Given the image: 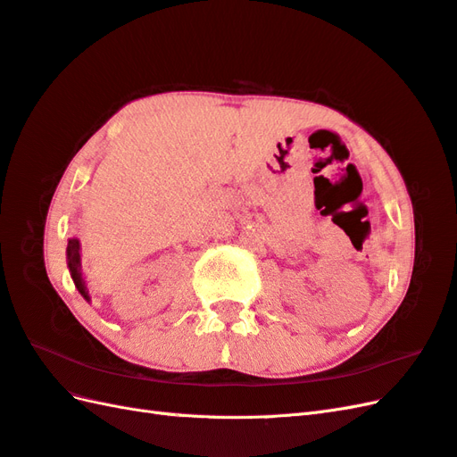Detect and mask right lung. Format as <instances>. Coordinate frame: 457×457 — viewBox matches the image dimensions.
<instances>
[{
  "label": "right lung",
  "mask_w": 457,
  "mask_h": 457,
  "mask_svg": "<svg viewBox=\"0 0 457 457\" xmlns=\"http://www.w3.org/2000/svg\"><path fill=\"white\" fill-rule=\"evenodd\" d=\"M68 267H70L71 278H73V282H76L79 294L85 300H89V290L81 277V257H79V241L78 239L68 241Z\"/></svg>",
  "instance_id": "add662e5"
}]
</instances>
